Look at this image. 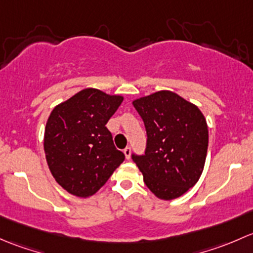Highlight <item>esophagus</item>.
<instances>
[{
    "label": "esophagus",
    "instance_id": "obj_1",
    "mask_svg": "<svg viewBox=\"0 0 253 253\" xmlns=\"http://www.w3.org/2000/svg\"><path fill=\"white\" fill-rule=\"evenodd\" d=\"M124 155H126V160H130V156H131V148H130L129 146L124 148Z\"/></svg>",
    "mask_w": 253,
    "mask_h": 253
}]
</instances>
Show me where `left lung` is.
Segmentation results:
<instances>
[{
	"label": "left lung",
	"instance_id": "left-lung-1",
	"mask_svg": "<svg viewBox=\"0 0 253 253\" xmlns=\"http://www.w3.org/2000/svg\"><path fill=\"white\" fill-rule=\"evenodd\" d=\"M145 124L144 155L131 158L146 186L162 200L184 195L199 181L208 147L204 114L171 91H158L132 102Z\"/></svg>",
	"mask_w": 253,
	"mask_h": 253
}]
</instances>
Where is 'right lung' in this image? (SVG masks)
<instances>
[{
    "mask_svg": "<svg viewBox=\"0 0 253 253\" xmlns=\"http://www.w3.org/2000/svg\"><path fill=\"white\" fill-rule=\"evenodd\" d=\"M122 102V96L85 88L49 114L43 137L46 161L69 194L88 197L97 192L126 158L106 126Z\"/></svg>",
    "mask_w": 253,
    "mask_h": 253,
    "instance_id": "add662e5",
    "label": "right lung"
}]
</instances>
